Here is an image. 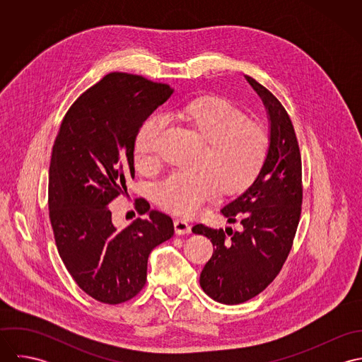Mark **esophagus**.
<instances>
[{"label":"esophagus","instance_id":"34e87169","mask_svg":"<svg viewBox=\"0 0 362 362\" xmlns=\"http://www.w3.org/2000/svg\"><path fill=\"white\" fill-rule=\"evenodd\" d=\"M174 230L177 234H188L191 233V226L187 220H182V218H175L174 220Z\"/></svg>","mask_w":362,"mask_h":362}]
</instances>
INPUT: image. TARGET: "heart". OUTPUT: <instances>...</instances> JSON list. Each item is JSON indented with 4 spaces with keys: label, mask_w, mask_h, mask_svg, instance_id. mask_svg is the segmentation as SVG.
Masks as SVG:
<instances>
[{
    "label": "heart",
    "mask_w": 362,
    "mask_h": 362,
    "mask_svg": "<svg viewBox=\"0 0 362 362\" xmlns=\"http://www.w3.org/2000/svg\"><path fill=\"white\" fill-rule=\"evenodd\" d=\"M191 134L202 142L194 173H174L156 189L157 202L177 214L192 216L217 189L237 194L258 177L269 151L266 132L223 98L209 96L187 104L180 111ZM163 119L151 118L135 141L139 167H152Z\"/></svg>",
    "instance_id": "heart-1"
}]
</instances>
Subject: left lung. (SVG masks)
<instances>
[{
	"label": "left lung",
	"instance_id": "left-lung-1",
	"mask_svg": "<svg viewBox=\"0 0 362 362\" xmlns=\"http://www.w3.org/2000/svg\"><path fill=\"white\" fill-rule=\"evenodd\" d=\"M245 79L267 114L266 161L255 181L221 209L227 223H237V230L192 227L214 248L201 273V287L227 305L254 298L277 276L291 250L303 204L301 155L291 119L266 88L248 75Z\"/></svg>",
	"mask_w": 362,
	"mask_h": 362
}]
</instances>
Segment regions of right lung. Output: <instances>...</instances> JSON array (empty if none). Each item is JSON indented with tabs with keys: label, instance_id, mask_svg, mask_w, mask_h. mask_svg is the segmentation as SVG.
<instances>
[{
	"label": "right lung",
	"instance_id": "1",
	"mask_svg": "<svg viewBox=\"0 0 362 362\" xmlns=\"http://www.w3.org/2000/svg\"><path fill=\"white\" fill-rule=\"evenodd\" d=\"M174 89L139 75L111 72L66 111L52 146L49 210L58 254L76 284L104 304L135 297L146 283L148 258L170 240V216L136 199L145 218L121 228L111 202L134 178L135 138L142 122Z\"/></svg>",
	"mask_w": 362,
	"mask_h": 362
}]
</instances>
